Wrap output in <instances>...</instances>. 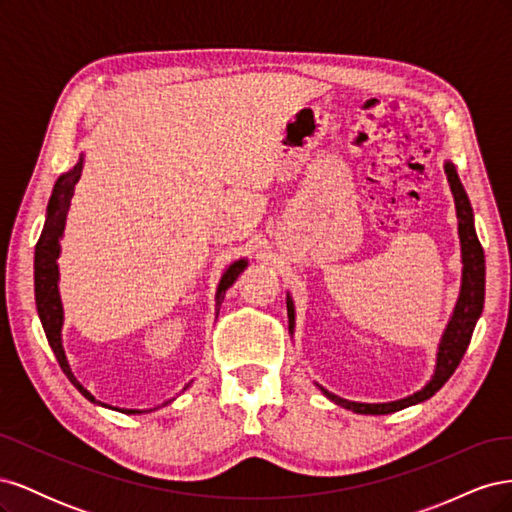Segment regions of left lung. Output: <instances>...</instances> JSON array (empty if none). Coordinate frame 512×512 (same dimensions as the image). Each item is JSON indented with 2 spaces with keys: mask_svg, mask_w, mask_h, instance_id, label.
<instances>
[{
  "mask_svg": "<svg viewBox=\"0 0 512 512\" xmlns=\"http://www.w3.org/2000/svg\"><path fill=\"white\" fill-rule=\"evenodd\" d=\"M446 177L448 183H451V190L455 196V207H457V220H459V239H461V260H463V280H461V292L455 305V312L451 316V322L442 335L440 350H438V363H436V374L427 382L425 389L418 393L404 397L399 401H389V404H359V401H348L329 393L327 389H322L318 384V389L327 395L331 401H335L337 406L348 408L356 414H391L397 410H404L408 406L421 404V401L429 399L436 395L444 382L455 374V369L459 367L463 354H466L472 331L476 327V320L480 318V312H483V303H485V252L483 245H480L476 230H474V215L466 190L459 181L457 168L455 164L446 162ZM288 307V320H290V331L294 329V307L288 297L286 301Z\"/></svg>",
  "mask_w": 512,
  "mask_h": 512,
  "instance_id": "obj_1",
  "label": "left lung"
}]
</instances>
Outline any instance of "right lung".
Wrapping results in <instances>:
<instances>
[{"label": "right lung", "mask_w": 512, "mask_h": 512, "mask_svg": "<svg viewBox=\"0 0 512 512\" xmlns=\"http://www.w3.org/2000/svg\"><path fill=\"white\" fill-rule=\"evenodd\" d=\"M81 168L83 160H79L70 173L61 175L55 183L51 200H49V209H46V222L42 228V235L36 243V256H34V286H36V307H38V316L42 322V329L46 333V339H49V346L55 352V359L61 367V371L68 376V380L79 389L81 395H85L89 401L94 404H100L96 397L91 395L87 389H83L81 382L74 378L72 369L66 361L64 348H61V324H64V309H61V299H59V271H57V256H59V239L64 235V226H66V213L70 209V198L74 194V185L81 177ZM247 267V260H237L226 269L222 275L218 294H215V301L220 303L224 301V292L232 286V282L237 280L239 273ZM106 406V404H100ZM126 414H136L138 410H121Z\"/></svg>", "instance_id": "obj_1"}]
</instances>
